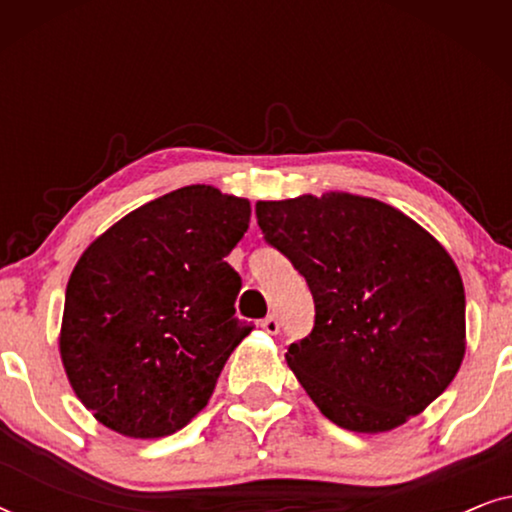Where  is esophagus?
Wrapping results in <instances>:
<instances>
[{"label": "esophagus", "mask_w": 512, "mask_h": 512, "mask_svg": "<svg viewBox=\"0 0 512 512\" xmlns=\"http://www.w3.org/2000/svg\"><path fill=\"white\" fill-rule=\"evenodd\" d=\"M261 326H263V331L270 333V335H277L279 333V319L272 317V314L261 321Z\"/></svg>", "instance_id": "1"}]
</instances>
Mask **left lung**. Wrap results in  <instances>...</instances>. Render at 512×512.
I'll return each mask as SVG.
<instances>
[{"instance_id": "obj_1", "label": "left lung", "mask_w": 512, "mask_h": 512, "mask_svg": "<svg viewBox=\"0 0 512 512\" xmlns=\"http://www.w3.org/2000/svg\"><path fill=\"white\" fill-rule=\"evenodd\" d=\"M265 242L305 277L314 328L286 352L333 424L384 433L436 401L466 352L464 282L436 237L352 193L258 200Z\"/></svg>"}]
</instances>
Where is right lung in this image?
Listing matches in <instances>:
<instances>
[{
  "label": "right lung",
  "instance_id": "obj_1",
  "mask_svg": "<svg viewBox=\"0 0 512 512\" xmlns=\"http://www.w3.org/2000/svg\"><path fill=\"white\" fill-rule=\"evenodd\" d=\"M249 200L195 184L146 202L90 242L67 282L60 359L97 422L163 438L205 408L233 349L242 279L226 263Z\"/></svg>",
  "mask_w": 512,
  "mask_h": 512
}]
</instances>
